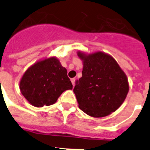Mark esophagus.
Returning a JSON list of instances; mask_svg holds the SVG:
<instances>
[{"label":"esophagus","mask_w":150,"mask_h":150,"mask_svg":"<svg viewBox=\"0 0 150 150\" xmlns=\"http://www.w3.org/2000/svg\"><path fill=\"white\" fill-rule=\"evenodd\" d=\"M75 80H76V79H75V78H73V79H71V83H72V84H73V86H75Z\"/></svg>","instance_id":"esophagus-1"}]
</instances>
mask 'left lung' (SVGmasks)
Returning <instances> with one entry per match:
<instances>
[{"mask_svg": "<svg viewBox=\"0 0 150 150\" xmlns=\"http://www.w3.org/2000/svg\"><path fill=\"white\" fill-rule=\"evenodd\" d=\"M83 61V76L76 81L74 92L79 109L95 118L104 117L122 104L129 90L128 78L109 54L78 51Z\"/></svg>", "mask_w": 150, "mask_h": 150, "instance_id": "1", "label": "left lung"}]
</instances>
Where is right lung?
<instances>
[{
  "label": "right lung",
  "instance_id": "1",
  "mask_svg": "<svg viewBox=\"0 0 150 150\" xmlns=\"http://www.w3.org/2000/svg\"><path fill=\"white\" fill-rule=\"evenodd\" d=\"M67 73V69L56 57L38 61L29 67L21 78V93L36 107L52 105L64 91L73 88Z\"/></svg>",
  "mask_w": 150,
  "mask_h": 150
}]
</instances>
